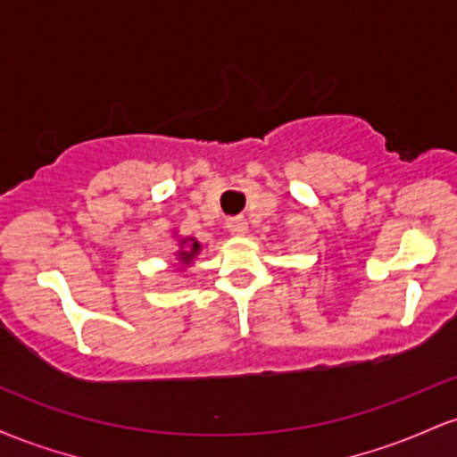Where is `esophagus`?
I'll return each instance as SVG.
<instances>
[{
    "instance_id": "obj_1",
    "label": "esophagus",
    "mask_w": 457,
    "mask_h": 457,
    "mask_svg": "<svg viewBox=\"0 0 457 457\" xmlns=\"http://www.w3.org/2000/svg\"><path fill=\"white\" fill-rule=\"evenodd\" d=\"M225 228H228V232L232 236H245L246 229H249V225H246V219L243 217H232L228 219Z\"/></svg>"
}]
</instances>
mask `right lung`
Listing matches in <instances>:
<instances>
[{
    "label": "right lung",
    "instance_id": "right-lung-1",
    "mask_svg": "<svg viewBox=\"0 0 457 457\" xmlns=\"http://www.w3.org/2000/svg\"><path fill=\"white\" fill-rule=\"evenodd\" d=\"M199 251H202V243H199L197 238H193V236H182V238H178V251H176L178 264L171 266V269L180 272L188 269V266L193 264V260L199 255Z\"/></svg>",
    "mask_w": 457,
    "mask_h": 457
}]
</instances>
